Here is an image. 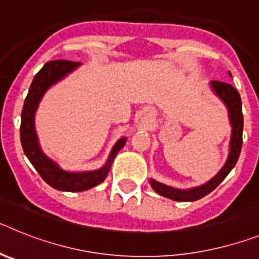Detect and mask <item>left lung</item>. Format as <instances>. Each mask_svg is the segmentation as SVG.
Listing matches in <instances>:
<instances>
[{
	"label": "left lung",
	"mask_w": 259,
	"mask_h": 259,
	"mask_svg": "<svg viewBox=\"0 0 259 259\" xmlns=\"http://www.w3.org/2000/svg\"><path fill=\"white\" fill-rule=\"evenodd\" d=\"M211 88L217 96L221 98L224 105L228 109V115H230V122L232 125V136H231V144H230V155L219 174L214 176L210 182L206 184L197 187V188L188 189V191H180V189H175L172 187L164 185L162 183H158L155 180L150 179V185L152 188L157 192L158 194L164 196L167 198H171L174 201H180V202H185V201H197L200 198L205 197L206 194L214 191L224 179L226 176L230 174L235 164H236L237 159L240 157V152H241L242 146V124H244V119H242V110H241V98H240V93L237 92L235 87L231 85L230 83L226 81H219V80H212Z\"/></svg>",
	"instance_id": "left-lung-1"
}]
</instances>
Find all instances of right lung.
Masks as SVG:
<instances>
[{
    "instance_id": "right-lung-1",
    "label": "right lung",
    "mask_w": 259,
    "mask_h": 259,
    "mask_svg": "<svg viewBox=\"0 0 259 259\" xmlns=\"http://www.w3.org/2000/svg\"><path fill=\"white\" fill-rule=\"evenodd\" d=\"M79 66V62L57 59L45 63L44 67L38 71L32 80L28 95L23 105L22 120H20V141H22L24 154L28 157L29 162L33 164L45 183L54 189L66 192H81L91 189L106 179L110 167L113 164L116 153L122 149L125 144V137L120 139L113 148L106 164L102 168L85 172H67L59 168L58 164L41 152L38 146L37 136L35 131V113L41 97L47 92V89L58 80L66 76L68 72Z\"/></svg>"
}]
</instances>
